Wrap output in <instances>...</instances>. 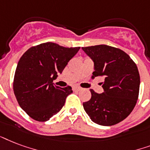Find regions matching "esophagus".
Wrapping results in <instances>:
<instances>
[{
	"instance_id": "34e87169",
	"label": "esophagus",
	"mask_w": 150,
	"mask_h": 150,
	"mask_svg": "<svg viewBox=\"0 0 150 150\" xmlns=\"http://www.w3.org/2000/svg\"><path fill=\"white\" fill-rule=\"evenodd\" d=\"M74 90L76 91H80V90H81V88H80V87H78V86H74Z\"/></svg>"
}]
</instances>
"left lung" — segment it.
Listing matches in <instances>:
<instances>
[{
	"mask_svg": "<svg viewBox=\"0 0 150 150\" xmlns=\"http://www.w3.org/2000/svg\"><path fill=\"white\" fill-rule=\"evenodd\" d=\"M94 62L92 78L103 76L104 92L91 89V98L83 103L93 122L111 126L122 121L132 112L139 98L140 76L138 67L124 51L109 45L83 47Z\"/></svg>",
	"mask_w": 150,
	"mask_h": 150,
	"instance_id": "left-lung-1",
	"label": "left lung"
}]
</instances>
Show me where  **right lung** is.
I'll use <instances>...</instances> for the list:
<instances>
[{
  "instance_id": "right-lung-1",
  "label": "right lung",
  "mask_w": 150,
  "mask_h": 150,
  "mask_svg": "<svg viewBox=\"0 0 150 150\" xmlns=\"http://www.w3.org/2000/svg\"><path fill=\"white\" fill-rule=\"evenodd\" d=\"M80 48L46 42L31 47L22 55L14 76V94L32 119L47 121L64 105L72 88H60L53 81Z\"/></svg>"
}]
</instances>
